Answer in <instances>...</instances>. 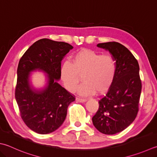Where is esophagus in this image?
I'll use <instances>...</instances> for the list:
<instances>
[{
  "label": "esophagus",
  "mask_w": 157,
  "mask_h": 157,
  "mask_svg": "<svg viewBox=\"0 0 157 157\" xmlns=\"http://www.w3.org/2000/svg\"><path fill=\"white\" fill-rule=\"evenodd\" d=\"M76 100L77 102H86V100L82 99V98H76Z\"/></svg>",
  "instance_id": "esophagus-1"
}]
</instances>
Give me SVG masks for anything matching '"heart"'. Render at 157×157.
<instances>
[{"mask_svg":"<svg viewBox=\"0 0 157 157\" xmlns=\"http://www.w3.org/2000/svg\"><path fill=\"white\" fill-rule=\"evenodd\" d=\"M115 73L116 64L111 55L86 48L74 55L72 63L65 61L60 68L61 81L70 92L76 90L82 76L84 82L80 85L78 93L84 96L105 93L113 82Z\"/></svg>","mask_w":157,"mask_h":157,"instance_id":"obj_1","label":"heart"}]
</instances>
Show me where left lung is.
Here are the masks:
<instances>
[{
  "label": "left lung",
  "mask_w": 157,
  "mask_h": 157,
  "mask_svg": "<svg viewBox=\"0 0 157 157\" xmlns=\"http://www.w3.org/2000/svg\"><path fill=\"white\" fill-rule=\"evenodd\" d=\"M97 46L109 51L116 64L115 78L92 117L94 126L105 135H114L126 128L139 111L141 91L140 66L129 50L118 42L100 43Z\"/></svg>",
  "instance_id": "obj_1"
}]
</instances>
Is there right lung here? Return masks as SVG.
Wrapping results in <instances>:
<instances>
[{
    "label": "right lung",
    "mask_w": 157,
    "mask_h": 157,
    "mask_svg": "<svg viewBox=\"0 0 157 157\" xmlns=\"http://www.w3.org/2000/svg\"><path fill=\"white\" fill-rule=\"evenodd\" d=\"M72 48L66 42L41 39L29 47L19 61L15 97L24 122L37 133L48 134L59 128L69 105L75 100L58 82L61 62ZM35 71L45 75L47 82L42 88L32 85L31 72Z\"/></svg>",
    "instance_id": "1"
}]
</instances>
